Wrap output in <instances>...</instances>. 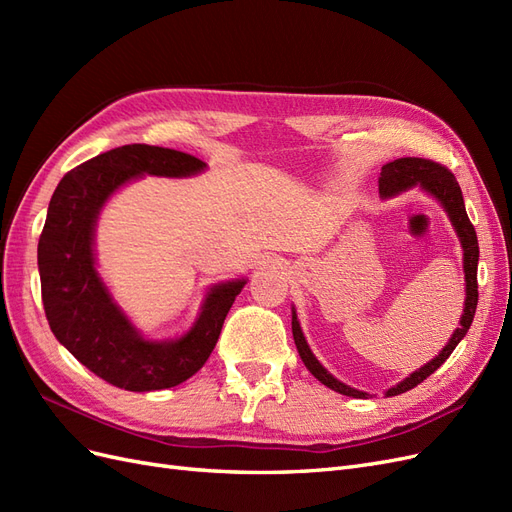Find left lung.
I'll return each mask as SVG.
<instances>
[{
	"instance_id": "obj_1",
	"label": "left lung",
	"mask_w": 512,
	"mask_h": 512,
	"mask_svg": "<svg viewBox=\"0 0 512 512\" xmlns=\"http://www.w3.org/2000/svg\"><path fill=\"white\" fill-rule=\"evenodd\" d=\"M414 185H421L423 190H427L431 196H436L442 207L446 209L448 218H451L457 235L461 239L463 245V271H466V307H463V316L459 322V329L453 333L451 342L444 346V350L431 359L425 367H421L410 378H406L404 382H399L393 389L386 391V397L393 395H401L410 389H414L416 384H421L423 380H427L433 371H436L448 356L453 354V350L457 348V344L466 337L470 324L474 320L476 314V303H478V280H476V269H478V239H476V230L468 218L466 213V205H463V196H461V188L455 179V175L448 170L446 166L433 162V160H425V158H399L393 160L389 164L382 166V173L378 177V188L380 194L384 198L395 196L399 192H406ZM292 335H294V344H297L299 356L303 359L305 367L312 371L314 378H318L324 386L329 389L348 395V397H356V399H367V393L356 391L352 386L339 382L337 378H333L327 369H324L316 356L309 350L305 337L301 333L297 314L292 312Z\"/></svg>"
}]
</instances>
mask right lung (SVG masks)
Segmentation results:
<instances>
[{"instance_id":"1","label":"right lung","mask_w":512,"mask_h":512,"mask_svg":"<svg viewBox=\"0 0 512 512\" xmlns=\"http://www.w3.org/2000/svg\"><path fill=\"white\" fill-rule=\"evenodd\" d=\"M205 168L190 153L123 145L72 168L59 181L38 241L42 305L53 335L117 389L160 391L194 376L213 352L243 280L215 286L194 329L177 342H147L111 301L94 267L96 218L123 183L149 173L188 177Z\"/></svg>"}]
</instances>
